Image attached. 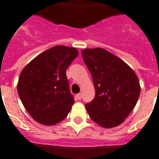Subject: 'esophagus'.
<instances>
[{
  "mask_svg": "<svg viewBox=\"0 0 159 159\" xmlns=\"http://www.w3.org/2000/svg\"><path fill=\"white\" fill-rule=\"evenodd\" d=\"M76 97H77V99H78V100H81V93H78V94L76 95Z\"/></svg>",
  "mask_w": 159,
  "mask_h": 159,
  "instance_id": "esophagus-1",
  "label": "esophagus"
}]
</instances>
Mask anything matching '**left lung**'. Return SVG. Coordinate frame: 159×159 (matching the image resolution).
Segmentation results:
<instances>
[{"label":"left lung","mask_w":159,"mask_h":159,"mask_svg":"<svg viewBox=\"0 0 159 159\" xmlns=\"http://www.w3.org/2000/svg\"><path fill=\"white\" fill-rule=\"evenodd\" d=\"M81 55L95 88L94 98L85 105L88 114L103 128L121 125L140 94L137 75L125 61L102 48L85 49Z\"/></svg>","instance_id":"8db88e82"}]
</instances>
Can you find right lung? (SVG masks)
I'll return each instance as SVG.
<instances>
[{"label": "right lung", "instance_id": "1", "mask_svg": "<svg viewBox=\"0 0 159 159\" xmlns=\"http://www.w3.org/2000/svg\"><path fill=\"white\" fill-rule=\"evenodd\" d=\"M74 47L56 45L40 53L25 66L19 77L17 92L27 112L45 125L59 123L74 103L66 69L78 57Z\"/></svg>", "mask_w": 159, "mask_h": 159}]
</instances>
